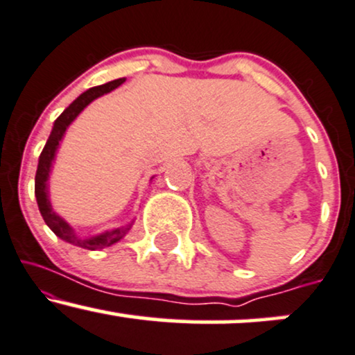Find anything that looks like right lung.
Returning a JSON list of instances; mask_svg holds the SVG:
<instances>
[{
	"instance_id": "obj_1",
	"label": "right lung",
	"mask_w": 355,
	"mask_h": 355,
	"mask_svg": "<svg viewBox=\"0 0 355 355\" xmlns=\"http://www.w3.org/2000/svg\"><path fill=\"white\" fill-rule=\"evenodd\" d=\"M122 83H125V78L115 79V80H112V83L102 84V85H97V87L89 89V91L80 94L78 99L72 102L69 107H67L61 115H59L58 119H55L53 132H51L48 142H46L44 148H42V152L40 155V164H37V170H36L34 195H36L37 207H40V211H41L42 218H44V221H46V225L53 230L55 236H59L64 241L71 243V245L85 248V250H101V248L114 245V243H117L121 238H123V234L129 232L130 225L110 230V232L102 233V234H99V236H92V238H89V240H80V238L76 236L74 230H72L71 226L67 225L62 218H59V216L53 211V208H51V203L48 198V190H46V182H48L51 164H53V160H54L55 150H58V145H59V142H61L64 132H66L67 127H69V123L74 121L76 117H78L79 112L85 107V105L91 104L94 99H97V97H101V96H104V94L114 91V89L119 87Z\"/></svg>"
}]
</instances>
